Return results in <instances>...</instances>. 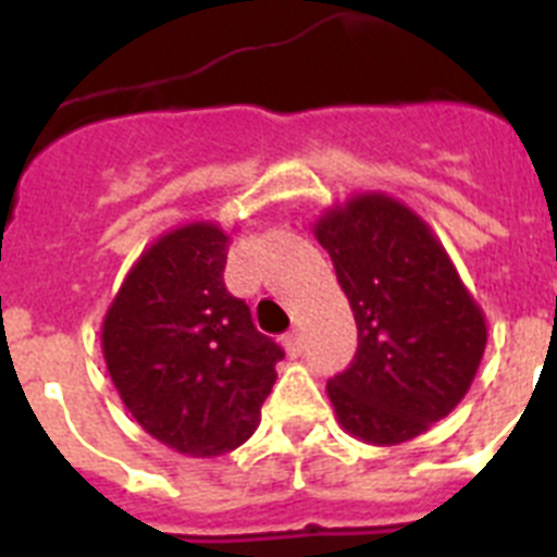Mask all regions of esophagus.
Masks as SVG:
<instances>
[{"label":"esophagus","mask_w":557,"mask_h":557,"mask_svg":"<svg viewBox=\"0 0 557 557\" xmlns=\"http://www.w3.org/2000/svg\"><path fill=\"white\" fill-rule=\"evenodd\" d=\"M282 343H284V348H287V354H293V357H298V354L304 351V339H301V332H287L282 337Z\"/></svg>","instance_id":"34e87169"}]
</instances>
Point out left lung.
I'll return each mask as SVG.
<instances>
[{
	"label": "left lung",
	"instance_id": "8db88e82",
	"mask_svg": "<svg viewBox=\"0 0 557 557\" xmlns=\"http://www.w3.org/2000/svg\"><path fill=\"white\" fill-rule=\"evenodd\" d=\"M314 236L357 321L351 366L326 385L339 426L366 444H405L469 393L485 314L430 225L382 191L329 209Z\"/></svg>",
	"mask_w": 557,
	"mask_h": 557
}]
</instances>
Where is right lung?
<instances>
[{
    "label": "right lung",
    "mask_w": 557,
    "mask_h": 557,
    "mask_svg": "<svg viewBox=\"0 0 557 557\" xmlns=\"http://www.w3.org/2000/svg\"><path fill=\"white\" fill-rule=\"evenodd\" d=\"M231 236L189 223L133 264L102 321V354L131 416L170 449L218 457L259 426L278 343L225 289Z\"/></svg>",
    "instance_id": "right-lung-1"
}]
</instances>
